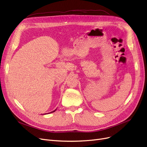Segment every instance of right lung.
Instances as JSON below:
<instances>
[{"label":"right lung","instance_id":"1","mask_svg":"<svg viewBox=\"0 0 147 147\" xmlns=\"http://www.w3.org/2000/svg\"><path fill=\"white\" fill-rule=\"evenodd\" d=\"M56 110H57V109H56V110H54V111H52V112H51V113H53V112H55ZM49 113H48V114H49Z\"/></svg>","mask_w":147,"mask_h":147}]
</instances>
